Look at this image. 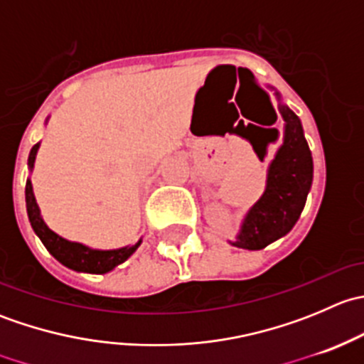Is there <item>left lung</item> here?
Masks as SVG:
<instances>
[{"mask_svg":"<svg viewBox=\"0 0 364 364\" xmlns=\"http://www.w3.org/2000/svg\"><path fill=\"white\" fill-rule=\"evenodd\" d=\"M277 98L280 102L278 111L285 121L284 141L267 168L266 190L262 197L247 213L240 234L236 236V241H232L234 247L245 250H260L278 237L285 236L296 225L314 179V160L299 117L287 105L282 104L278 91ZM267 135L269 142L277 141L278 130L274 128V132ZM252 146L257 156L262 160L266 146L262 149L257 148L253 142Z\"/></svg>","mask_w":364,"mask_h":364,"instance_id":"left-lung-1","label":"left lung"}]
</instances>
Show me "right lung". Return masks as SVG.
<instances>
[{"label": "right lung", "mask_w": 364, "mask_h": 364, "mask_svg": "<svg viewBox=\"0 0 364 364\" xmlns=\"http://www.w3.org/2000/svg\"><path fill=\"white\" fill-rule=\"evenodd\" d=\"M38 148L40 142L33 146L31 151H29V171H33ZM26 209H28V216L29 222H31L33 230H35L36 236L40 237L43 247L49 250L50 255H53L58 262L70 267V269L79 271V273H109L114 267L119 266L121 262H124L132 253L137 250L139 245L142 243V240H139L137 243L132 245V247H123L117 248V250H93V248L86 247V245L73 243V241H68L65 240V237L58 236L54 230H50L49 227L46 225L42 215H40L38 204H36L35 193H33L31 179L29 178L28 181H26Z\"/></svg>", "instance_id": "add662e5"}]
</instances>
